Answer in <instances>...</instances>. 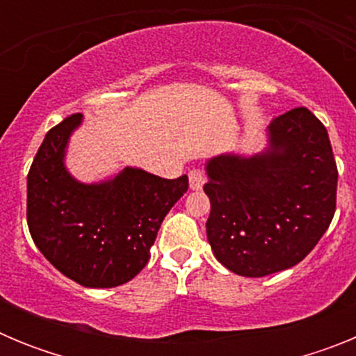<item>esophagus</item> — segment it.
<instances>
[{"label": "esophagus", "mask_w": 356, "mask_h": 356, "mask_svg": "<svg viewBox=\"0 0 356 356\" xmlns=\"http://www.w3.org/2000/svg\"><path fill=\"white\" fill-rule=\"evenodd\" d=\"M207 181V175L203 169H193V171L188 172V184H191V188L193 191H200Z\"/></svg>", "instance_id": "1"}]
</instances>
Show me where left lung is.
Listing matches in <instances>:
<instances>
[{
  "instance_id": "obj_1",
  "label": "left lung",
  "mask_w": 356,
  "mask_h": 356,
  "mask_svg": "<svg viewBox=\"0 0 356 356\" xmlns=\"http://www.w3.org/2000/svg\"><path fill=\"white\" fill-rule=\"evenodd\" d=\"M271 146L251 159L217 156L207 165V235L235 275H273L300 264L335 213L337 163L325 124L305 106L273 119Z\"/></svg>"
}]
</instances>
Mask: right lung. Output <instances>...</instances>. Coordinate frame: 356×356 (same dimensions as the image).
<instances>
[{"label": "right lung", "mask_w": 356, "mask_h": 356, "mask_svg": "<svg viewBox=\"0 0 356 356\" xmlns=\"http://www.w3.org/2000/svg\"><path fill=\"white\" fill-rule=\"evenodd\" d=\"M72 114L46 134L28 171L26 221L35 246L72 282L92 289L127 284L149 260L163 217L188 188L187 175L165 180L127 168L99 185L64 168Z\"/></svg>", "instance_id": "add662e5"}]
</instances>
